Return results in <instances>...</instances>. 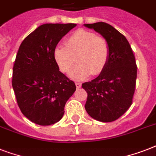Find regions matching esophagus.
I'll use <instances>...</instances> for the list:
<instances>
[{"label":"esophagus","mask_w":156,"mask_h":156,"mask_svg":"<svg viewBox=\"0 0 156 156\" xmlns=\"http://www.w3.org/2000/svg\"><path fill=\"white\" fill-rule=\"evenodd\" d=\"M75 85H76V87L78 88H78H80L81 86H82V85H81V83H76Z\"/></svg>","instance_id":"34e87169"}]
</instances>
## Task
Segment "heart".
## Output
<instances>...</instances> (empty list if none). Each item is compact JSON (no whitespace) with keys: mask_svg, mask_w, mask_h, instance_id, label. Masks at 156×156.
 <instances>
[{"mask_svg":"<svg viewBox=\"0 0 156 156\" xmlns=\"http://www.w3.org/2000/svg\"><path fill=\"white\" fill-rule=\"evenodd\" d=\"M54 59L62 73H69L74 80H83L88 76L102 73L109 58V46L104 37L92 31L79 29L72 33L65 42V47L58 46L54 50Z\"/></svg>","mask_w":156,"mask_h":156,"instance_id":"obj_1","label":"heart"}]
</instances>
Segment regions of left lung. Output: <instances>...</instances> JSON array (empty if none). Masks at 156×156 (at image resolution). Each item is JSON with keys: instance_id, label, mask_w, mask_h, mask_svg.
I'll use <instances>...</instances> for the list:
<instances>
[{"instance_id": "1", "label": "left lung", "mask_w": 156, "mask_h": 156, "mask_svg": "<svg viewBox=\"0 0 156 156\" xmlns=\"http://www.w3.org/2000/svg\"><path fill=\"white\" fill-rule=\"evenodd\" d=\"M108 41L109 58L97 78L83 83L87 93L86 111L92 118L102 122L116 121L133 102L137 78V65L128 40L106 23L85 24Z\"/></svg>"}]
</instances>
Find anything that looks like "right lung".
<instances>
[{
	"instance_id": "add662e5",
	"label": "right lung",
	"mask_w": 156,
	"mask_h": 156,
	"mask_svg": "<svg viewBox=\"0 0 156 156\" xmlns=\"http://www.w3.org/2000/svg\"><path fill=\"white\" fill-rule=\"evenodd\" d=\"M74 23H46L21 44L13 67L12 86L21 112L34 123L50 126L65 113V105L76 90L74 82L59 70L54 50Z\"/></svg>"
}]
</instances>
